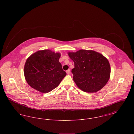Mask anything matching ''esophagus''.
I'll return each mask as SVG.
<instances>
[{"label":"esophagus","mask_w":134,"mask_h":134,"mask_svg":"<svg viewBox=\"0 0 134 134\" xmlns=\"http://www.w3.org/2000/svg\"><path fill=\"white\" fill-rule=\"evenodd\" d=\"M66 73H67V74H70V73H71L70 69H68V70H67V71H66Z\"/></svg>","instance_id":"1"}]
</instances>
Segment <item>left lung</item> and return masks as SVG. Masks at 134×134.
Wrapping results in <instances>:
<instances>
[{
  "instance_id": "8db88e82",
  "label": "left lung",
  "mask_w": 134,
  "mask_h": 134,
  "mask_svg": "<svg viewBox=\"0 0 134 134\" xmlns=\"http://www.w3.org/2000/svg\"><path fill=\"white\" fill-rule=\"evenodd\" d=\"M68 55L73 61L72 69L73 80L77 86L84 92H95L108 82L110 67L108 59L96 51L80 50Z\"/></svg>"
}]
</instances>
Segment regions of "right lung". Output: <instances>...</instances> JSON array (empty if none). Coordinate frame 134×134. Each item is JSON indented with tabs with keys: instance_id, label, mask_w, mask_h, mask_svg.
Segmentation results:
<instances>
[{
	"instance_id": "add662e5",
	"label": "right lung",
	"mask_w": 134,
	"mask_h": 134,
	"mask_svg": "<svg viewBox=\"0 0 134 134\" xmlns=\"http://www.w3.org/2000/svg\"><path fill=\"white\" fill-rule=\"evenodd\" d=\"M60 56V53L44 50L28 58L24 74L29 85L42 93L49 92L56 88L66 75L59 61Z\"/></svg>"
}]
</instances>
